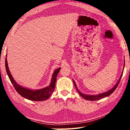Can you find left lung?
<instances>
[{
	"label": "left lung",
	"instance_id": "obj_1",
	"mask_svg": "<svg viewBox=\"0 0 130 130\" xmlns=\"http://www.w3.org/2000/svg\"><path fill=\"white\" fill-rule=\"evenodd\" d=\"M122 75H123V73L122 74V75H121V76H120L119 80V81H118V83H116V84L111 90H109V91H108V92H104V93H100V94H96V95H88V94H84V93H81V92H80L78 90L77 88V87H76V84H75V82H74V80H73V83H74V86H75V87H76V90L78 92V93L80 94V96L81 97H83L84 99H85V100H91V101L98 100L104 98H105V97H107V96H109L110 94L112 93L113 92L115 91V90L116 89V88H117V87L118 86V85H119V83H120V81L121 80V78H122Z\"/></svg>",
	"mask_w": 130,
	"mask_h": 130
}]
</instances>
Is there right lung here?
<instances>
[{"label":"right lung","instance_id":"1","mask_svg":"<svg viewBox=\"0 0 130 130\" xmlns=\"http://www.w3.org/2000/svg\"><path fill=\"white\" fill-rule=\"evenodd\" d=\"M5 65L6 72H7L8 77H9L11 82L12 84L18 93L23 98L27 99L32 101H37V102L38 101L46 100L50 98V96H51V94L53 93L54 90L57 74H58V72L60 70V68H58V69L55 70L52 76L51 83H50L49 86L42 89L32 91V90L22 87L15 82V81L14 80L12 76L10 73L9 69H8L7 57H6Z\"/></svg>","mask_w":130,"mask_h":130}]
</instances>
